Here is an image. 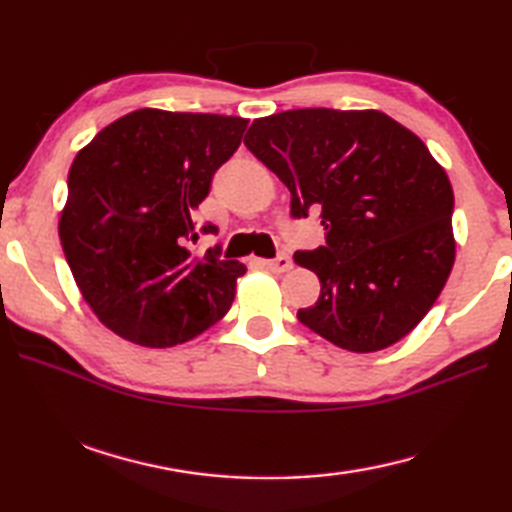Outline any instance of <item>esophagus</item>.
I'll use <instances>...</instances> for the list:
<instances>
[{
    "instance_id": "obj_1",
    "label": "esophagus",
    "mask_w": 512,
    "mask_h": 512,
    "mask_svg": "<svg viewBox=\"0 0 512 512\" xmlns=\"http://www.w3.org/2000/svg\"><path fill=\"white\" fill-rule=\"evenodd\" d=\"M262 264L268 268V271H273V273H287L289 268L293 266L289 255H277L275 259H266V262H262Z\"/></svg>"
}]
</instances>
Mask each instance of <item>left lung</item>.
<instances>
[{
  "label": "left lung",
  "mask_w": 512,
  "mask_h": 512,
  "mask_svg": "<svg viewBox=\"0 0 512 512\" xmlns=\"http://www.w3.org/2000/svg\"><path fill=\"white\" fill-rule=\"evenodd\" d=\"M244 144L289 187L293 216L323 219L325 246L293 257L320 280L300 323L348 352L404 339L456 257L452 183L427 144L379 110L332 108L255 119Z\"/></svg>",
  "instance_id": "1"
}]
</instances>
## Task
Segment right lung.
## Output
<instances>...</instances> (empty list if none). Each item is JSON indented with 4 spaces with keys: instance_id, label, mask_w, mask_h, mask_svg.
<instances>
[{
    "instance_id": "add662e5",
    "label": "right lung",
    "mask_w": 512,
    "mask_h": 512,
    "mask_svg": "<svg viewBox=\"0 0 512 512\" xmlns=\"http://www.w3.org/2000/svg\"><path fill=\"white\" fill-rule=\"evenodd\" d=\"M244 117L140 108L76 153L58 237L76 287L110 332L173 348L228 314L246 266L194 255V212L237 151ZM214 232V225H205Z\"/></svg>"
}]
</instances>
